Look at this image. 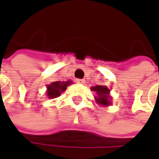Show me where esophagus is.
<instances>
[{"mask_svg":"<svg viewBox=\"0 0 159 159\" xmlns=\"http://www.w3.org/2000/svg\"><path fill=\"white\" fill-rule=\"evenodd\" d=\"M75 82H76V83H78V84H84V83H85V80L84 79H76L75 80Z\"/></svg>","mask_w":159,"mask_h":159,"instance_id":"esophagus-1","label":"esophagus"}]
</instances>
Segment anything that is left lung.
<instances>
[{"label":"left lung","mask_w":159,"mask_h":159,"mask_svg":"<svg viewBox=\"0 0 159 159\" xmlns=\"http://www.w3.org/2000/svg\"><path fill=\"white\" fill-rule=\"evenodd\" d=\"M92 91H95L98 97L95 98L96 101L99 105L103 106H110L111 102V96H110V89L105 85H96L91 87Z\"/></svg>","instance_id":"8db88e82"}]
</instances>
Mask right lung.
I'll return each mask as SVG.
<instances>
[{"instance_id":"right-lung-1","label":"right lung","mask_w":159,"mask_h":159,"mask_svg":"<svg viewBox=\"0 0 159 159\" xmlns=\"http://www.w3.org/2000/svg\"><path fill=\"white\" fill-rule=\"evenodd\" d=\"M72 84V81H67V82H53L50 84L47 85V95L49 98H55L59 96H61V92L65 91L67 86Z\"/></svg>"}]
</instances>
